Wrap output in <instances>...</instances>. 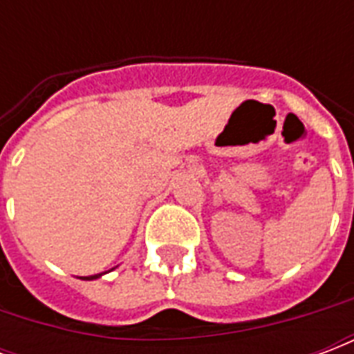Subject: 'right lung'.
I'll list each match as a JSON object with an SVG mask.
<instances>
[{
    "label": "right lung",
    "instance_id": "obj_1",
    "mask_svg": "<svg viewBox=\"0 0 354 354\" xmlns=\"http://www.w3.org/2000/svg\"><path fill=\"white\" fill-rule=\"evenodd\" d=\"M100 274H93V277H85V281H93V279H98Z\"/></svg>",
    "mask_w": 354,
    "mask_h": 354
}]
</instances>
